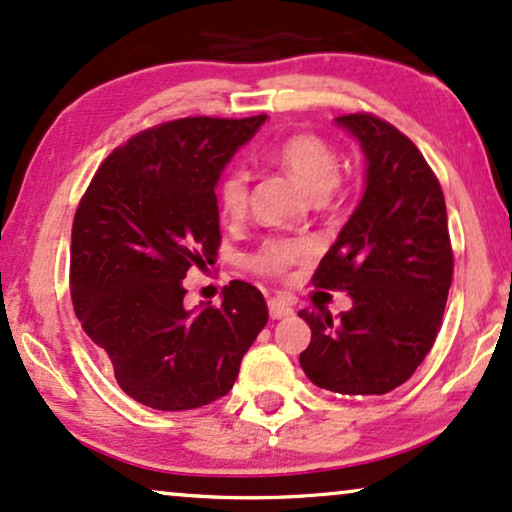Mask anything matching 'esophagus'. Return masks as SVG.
Listing matches in <instances>:
<instances>
[{
	"instance_id": "obj_1",
	"label": "esophagus",
	"mask_w": 512,
	"mask_h": 512,
	"mask_svg": "<svg viewBox=\"0 0 512 512\" xmlns=\"http://www.w3.org/2000/svg\"><path fill=\"white\" fill-rule=\"evenodd\" d=\"M293 314V307H290L288 300L283 297H271L269 300V316L271 319H286V316Z\"/></svg>"
}]
</instances>
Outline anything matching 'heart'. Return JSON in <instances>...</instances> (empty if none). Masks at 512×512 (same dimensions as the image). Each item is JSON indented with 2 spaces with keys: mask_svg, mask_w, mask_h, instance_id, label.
<instances>
[{
  "mask_svg": "<svg viewBox=\"0 0 512 512\" xmlns=\"http://www.w3.org/2000/svg\"><path fill=\"white\" fill-rule=\"evenodd\" d=\"M271 160L283 167L304 191L314 198H323L333 189L340 174V155L333 144L319 134L300 132L274 146ZM217 203L224 217L238 219L248 208V174L229 170L219 181ZM309 255V245L300 238H274L252 255L250 264L262 274H283Z\"/></svg>",
  "mask_w": 512,
  "mask_h": 512,
  "instance_id": "heart-1",
  "label": "heart"
}]
</instances>
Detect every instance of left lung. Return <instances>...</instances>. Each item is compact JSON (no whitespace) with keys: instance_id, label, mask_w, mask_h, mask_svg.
Instances as JSON below:
<instances>
[{"instance_id":"left-lung-1","label":"left lung","mask_w":512,"mask_h":512,"mask_svg":"<svg viewBox=\"0 0 512 512\" xmlns=\"http://www.w3.org/2000/svg\"><path fill=\"white\" fill-rule=\"evenodd\" d=\"M335 125L364 151V196L312 281L347 290L352 309H302L312 342L300 366L323 390L387 394L411 378L442 326L454 274L444 193L423 153L390 122L357 113Z\"/></svg>"}]
</instances>
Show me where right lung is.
<instances>
[{"instance_id":"right-lung-1","label":"right lung","mask_w":512,"mask_h":512,"mask_svg":"<svg viewBox=\"0 0 512 512\" xmlns=\"http://www.w3.org/2000/svg\"><path fill=\"white\" fill-rule=\"evenodd\" d=\"M267 115L184 118L146 129L103 160L70 241L75 316L108 354L122 392L158 411L224 397L269 312L231 281L222 304L186 309L184 278L219 248L215 189Z\"/></svg>"}]
</instances>
